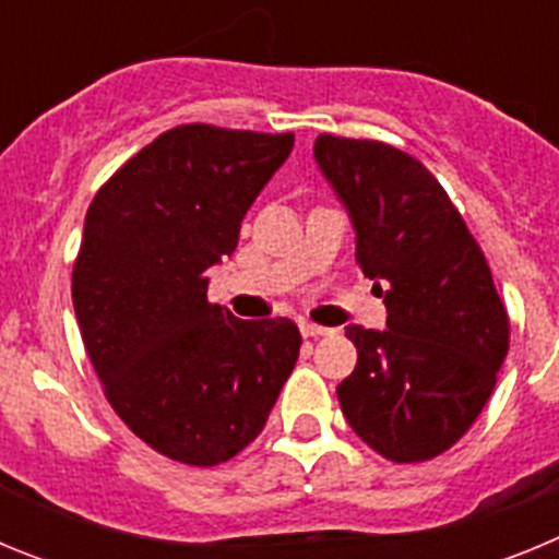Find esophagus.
Wrapping results in <instances>:
<instances>
[{
  "mask_svg": "<svg viewBox=\"0 0 559 559\" xmlns=\"http://www.w3.org/2000/svg\"><path fill=\"white\" fill-rule=\"evenodd\" d=\"M333 330L322 328V324H313V322H302V335L305 338H319V335H330Z\"/></svg>",
  "mask_w": 559,
  "mask_h": 559,
  "instance_id": "obj_1",
  "label": "esophagus"
}]
</instances>
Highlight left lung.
<instances>
[{"label": "left lung", "instance_id": "1", "mask_svg": "<svg viewBox=\"0 0 559 559\" xmlns=\"http://www.w3.org/2000/svg\"><path fill=\"white\" fill-rule=\"evenodd\" d=\"M313 156L353 215L355 263L389 310L383 333L347 328L358 364L335 389L341 412L389 462H428L487 406L510 353V313L481 246L423 162L335 133H319Z\"/></svg>", "mask_w": 559, "mask_h": 559}]
</instances>
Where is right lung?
<instances>
[{"label":"right lung","mask_w":559,"mask_h":559,"mask_svg":"<svg viewBox=\"0 0 559 559\" xmlns=\"http://www.w3.org/2000/svg\"><path fill=\"white\" fill-rule=\"evenodd\" d=\"M294 133L187 122L97 190L72 265L83 347L117 417L162 456L215 467L254 442L302 335L290 319H235L206 299L257 192Z\"/></svg>","instance_id":"right-lung-1"}]
</instances>
